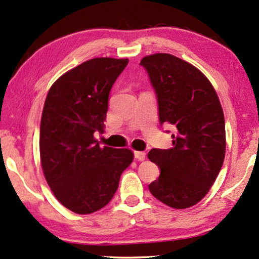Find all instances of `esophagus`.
Masks as SVG:
<instances>
[{"label": "esophagus", "mask_w": 259, "mask_h": 259, "mask_svg": "<svg viewBox=\"0 0 259 259\" xmlns=\"http://www.w3.org/2000/svg\"><path fill=\"white\" fill-rule=\"evenodd\" d=\"M134 158H136L137 160L143 161V160H145V158H146V153L143 151H136L134 152Z\"/></svg>", "instance_id": "obj_1"}]
</instances>
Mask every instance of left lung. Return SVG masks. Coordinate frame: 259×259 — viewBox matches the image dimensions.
I'll list each match as a JSON object with an SVG mask.
<instances>
[{
    "label": "left lung",
    "mask_w": 259,
    "mask_h": 259,
    "mask_svg": "<svg viewBox=\"0 0 259 259\" xmlns=\"http://www.w3.org/2000/svg\"><path fill=\"white\" fill-rule=\"evenodd\" d=\"M140 65L157 94L160 125L175 128L171 148L148 152L160 168L148 189L173 208L193 206L210 191L224 161L225 120L218 95L199 69L175 55H148Z\"/></svg>",
    "instance_id": "obj_1"
}]
</instances>
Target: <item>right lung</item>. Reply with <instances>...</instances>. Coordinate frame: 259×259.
<instances>
[{"instance_id": "right-lung-1", "label": "right lung", "mask_w": 259, "mask_h": 259, "mask_svg": "<svg viewBox=\"0 0 259 259\" xmlns=\"http://www.w3.org/2000/svg\"><path fill=\"white\" fill-rule=\"evenodd\" d=\"M128 59L95 58L68 70L53 83L40 126L45 178L68 210L88 214L106 206L121 173L133 161L128 148L101 147L109 92Z\"/></svg>"}]
</instances>
